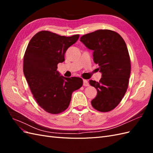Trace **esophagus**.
<instances>
[{"label":"esophagus","instance_id":"1","mask_svg":"<svg viewBox=\"0 0 153 153\" xmlns=\"http://www.w3.org/2000/svg\"><path fill=\"white\" fill-rule=\"evenodd\" d=\"M83 85H84V86H89V82H88L87 80H84V82H83Z\"/></svg>","mask_w":153,"mask_h":153}]
</instances>
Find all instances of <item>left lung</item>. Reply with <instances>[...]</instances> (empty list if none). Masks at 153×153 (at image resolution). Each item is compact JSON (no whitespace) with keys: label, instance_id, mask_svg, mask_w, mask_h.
<instances>
[{"label":"left lung","instance_id":"8db88e82","mask_svg":"<svg viewBox=\"0 0 153 153\" xmlns=\"http://www.w3.org/2000/svg\"><path fill=\"white\" fill-rule=\"evenodd\" d=\"M80 41L94 51V61L102 73L99 82L89 81L98 92L91 105L100 112H110L121 102L128 87L131 61L126 43L117 32L108 29L85 34Z\"/></svg>","mask_w":153,"mask_h":153}]
</instances>
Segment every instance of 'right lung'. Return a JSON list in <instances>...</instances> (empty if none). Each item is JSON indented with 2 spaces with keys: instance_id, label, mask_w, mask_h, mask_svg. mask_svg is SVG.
<instances>
[{
  "instance_id": "add662e5",
  "label": "right lung",
  "mask_w": 153,
  "mask_h": 153,
  "mask_svg": "<svg viewBox=\"0 0 153 153\" xmlns=\"http://www.w3.org/2000/svg\"><path fill=\"white\" fill-rule=\"evenodd\" d=\"M79 34L70 37L42 30L32 37L24 57V73L37 103L46 112L60 114L70 103L73 91L83 85L79 77L60 76L57 64Z\"/></svg>"
}]
</instances>
